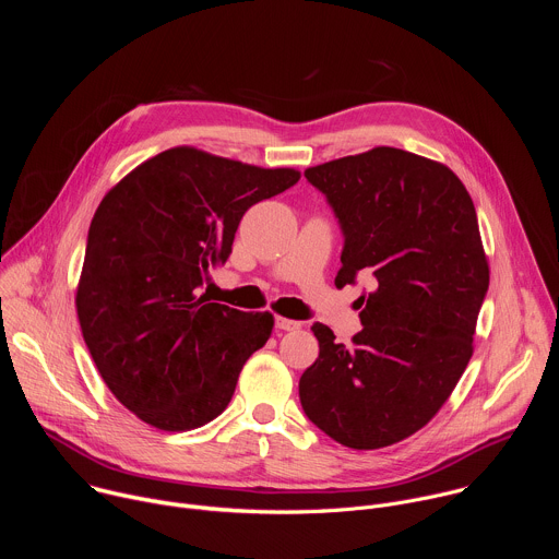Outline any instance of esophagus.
<instances>
[{
    "label": "esophagus",
    "mask_w": 559,
    "mask_h": 559,
    "mask_svg": "<svg viewBox=\"0 0 559 559\" xmlns=\"http://www.w3.org/2000/svg\"><path fill=\"white\" fill-rule=\"evenodd\" d=\"M276 328L283 330V332H296V330H300V323H298V321H292V318L276 316Z\"/></svg>",
    "instance_id": "34e87169"
}]
</instances>
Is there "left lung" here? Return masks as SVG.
I'll use <instances>...</instances> for the list:
<instances>
[{"label": "left lung", "mask_w": 559, "mask_h": 559, "mask_svg": "<svg viewBox=\"0 0 559 559\" xmlns=\"http://www.w3.org/2000/svg\"><path fill=\"white\" fill-rule=\"evenodd\" d=\"M334 207L345 248L336 287L376 276L352 345L313 323L318 358L298 382L307 418L349 449L420 431L473 356L489 289L477 214L444 164L389 145L305 170Z\"/></svg>", "instance_id": "1"}]
</instances>
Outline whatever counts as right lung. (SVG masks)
Here are the masks:
<instances>
[{
  "mask_svg": "<svg viewBox=\"0 0 559 559\" xmlns=\"http://www.w3.org/2000/svg\"><path fill=\"white\" fill-rule=\"evenodd\" d=\"M300 179L192 145L156 154L99 203L76 285L88 352L145 425L192 431L225 412L238 373L274 330L270 311L207 302L243 214Z\"/></svg>",
  "mask_w": 559,
  "mask_h": 559,
  "instance_id": "obj_1",
  "label": "right lung"
}]
</instances>
